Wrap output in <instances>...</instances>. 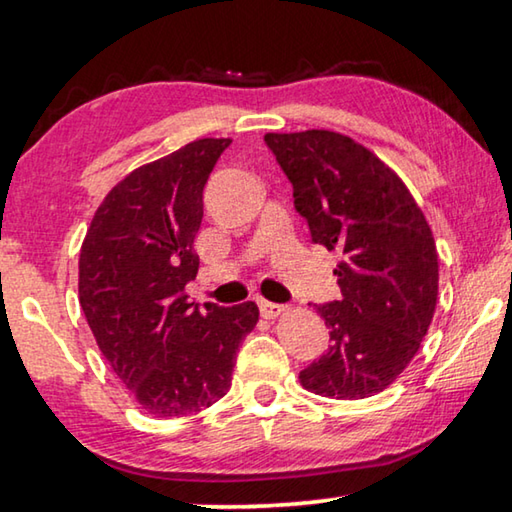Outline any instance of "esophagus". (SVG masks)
<instances>
[{"label":"esophagus","mask_w":512,"mask_h":512,"mask_svg":"<svg viewBox=\"0 0 512 512\" xmlns=\"http://www.w3.org/2000/svg\"><path fill=\"white\" fill-rule=\"evenodd\" d=\"M287 309L284 305H277V302H268V300H259V314H262L264 318H277L282 314V311Z\"/></svg>","instance_id":"esophagus-1"}]
</instances>
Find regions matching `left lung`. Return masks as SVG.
Segmentation results:
<instances>
[{
    "mask_svg": "<svg viewBox=\"0 0 512 512\" xmlns=\"http://www.w3.org/2000/svg\"><path fill=\"white\" fill-rule=\"evenodd\" d=\"M293 185L311 241L339 250L341 300L316 305L329 350L300 372L307 391L363 400L400 377L431 325L438 253L400 176L366 146L332 131L266 133Z\"/></svg>",
    "mask_w": 512,
    "mask_h": 512,
    "instance_id": "1",
    "label": "left lung"
}]
</instances>
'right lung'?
<instances>
[{
    "label": "right lung",
    "instance_id": "add662e5",
    "mask_svg": "<svg viewBox=\"0 0 512 512\" xmlns=\"http://www.w3.org/2000/svg\"><path fill=\"white\" fill-rule=\"evenodd\" d=\"M232 140L205 137L144 164L103 198L83 239L79 300L103 357L146 413L183 418L228 393L255 302H189L203 187Z\"/></svg>",
    "mask_w": 512,
    "mask_h": 512
}]
</instances>
